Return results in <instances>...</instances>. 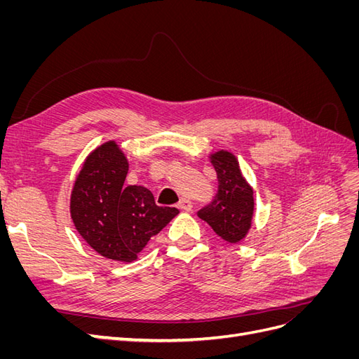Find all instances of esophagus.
<instances>
[{
    "label": "esophagus",
    "instance_id": "34e87169",
    "mask_svg": "<svg viewBox=\"0 0 359 359\" xmlns=\"http://www.w3.org/2000/svg\"><path fill=\"white\" fill-rule=\"evenodd\" d=\"M177 206H178L180 210H182V211H191L193 203H191L189 199H181Z\"/></svg>",
    "mask_w": 359,
    "mask_h": 359
}]
</instances>
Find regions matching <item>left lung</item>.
Listing matches in <instances>:
<instances>
[{"mask_svg":"<svg viewBox=\"0 0 359 359\" xmlns=\"http://www.w3.org/2000/svg\"><path fill=\"white\" fill-rule=\"evenodd\" d=\"M219 189L215 196L198 211V217L227 243H240L252 226L253 190L241 175L235 156L227 151L212 154Z\"/></svg>","mask_w":359,"mask_h":359,"instance_id":"left-lung-1","label":"left lung"}]
</instances>
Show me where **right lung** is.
<instances>
[{"label":"right lung","instance_id":"right-lung-1","mask_svg":"<svg viewBox=\"0 0 359 359\" xmlns=\"http://www.w3.org/2000/svg\"><path fill=\"white\" fill-rule=\"evenodd\" d=\"M128 163L115 142H106L85 160L74 182L70 212L76 229L97 253L132 262L180 211L156 205L142 186H127Z\"/></svg>","mask_w":359,"mask_h":359}]
</instances>
